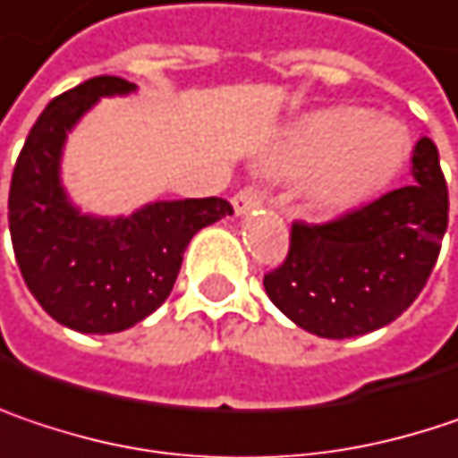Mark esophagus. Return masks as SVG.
Wrapping results in <instances>:
<instances>
[{
	"mask_svg": "<svg viewBox=\"0 0 458 458\" xmlns=\"http://www.w3.org/2000/svg\"><path fill=\"white\" fill-rule=\"evenodd\" d=\"M262 204H265L262 193L251 186L238 191V193L233 196V209H235V215H246V212H251V209H257V207H262Z\"/></svg>",
	"mask_w": 458,
	"mask_h": 458,
	"instance_id": "esophagus-1",
	"label": "esophagus"
}]
</instances>
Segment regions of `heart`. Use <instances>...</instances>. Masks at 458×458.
Wrapping results in <instances>:
<instances>
[{
    "instance_id": "1",
    "label": "heart",
    "mask_w": 458,
    "mask_h": 458,
    "mask_svg": "<svg viewBox=\"0 0 458 458\" xmlns=\"http://www.w3.org/2000/svg\"><path fill=\"white\" fill-rule=\"evenodd\" d=\"M409 139L401 123L359 106L304 114L265 159L280 178L307 175L304 193L317 209L344 212L394 181Z\"/></svg>"
}]
</instances>
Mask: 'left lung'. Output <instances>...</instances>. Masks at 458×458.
I'll list each match as a JSON object with an SVG mask.
<instances>
[{
	"mask_svg": "<svg viewBox=\"0 0 458 458\" xmlns=\"http://www.w3.org/2000/svg\"><path fill=\"white\" fill-rule=\"evenodd\" d=\"M411 186L383 193L325 225L293 223L285 262L265 275L270 301L319 338H356L391 325L425 288L448 228L437 148L420 139Z\"/></svg>",
	"mask_w": 458,
	"mask_h": 458,
	"instance_id": "1",
	"label": "left lung"
}]
</instances>
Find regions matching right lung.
<instances>
[{"mask_svg": "<svg viewBox=\"0 0 458 458\" xmlns=\"http://www.w3.org/2000/svg\"><path fill=\"white\" fill-rule=\"evenodd\" d=\"M136 83L91 78L52 99L30 128L10 183V235L22 280L60 325L106 335L165 304L183 251L201 228L233 215L225 199L151 201L128 217L83 215L60 178L67 133L102 97Z\"/></svg>", "mask_w": 458, "mask_h": 458, "instance_id": "1", "label": "right lung"}]
</instances>
